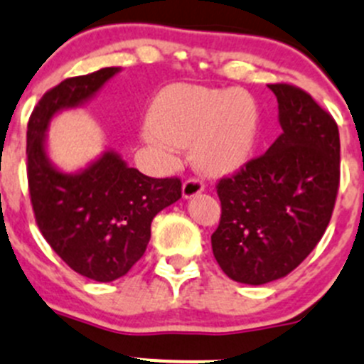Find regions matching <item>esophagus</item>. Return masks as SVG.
<instances>
[{"mask_svg":"<svg viewBox=\"0 0 364 364\" xmlns=\"http://www.w3.org/2000/svg\"><path fill=\"white\" fill-rule=\"evenodd\" d=\"M203 182L198 181V178H189V181L182 183V196L186 198V200H189V198H194L196 194L203 193Z\"/></svg>","mask_w":364,"mask_h":364,"instance_id":"34e87169","label":"esophagus"}]
</instances>
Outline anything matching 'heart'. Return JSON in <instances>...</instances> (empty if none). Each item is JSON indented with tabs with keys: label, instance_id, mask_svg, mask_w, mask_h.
<instances>
[{
	"label": "heart",
	"instance_id": "obj_1",
	"mask_svg": "<svg viewBox=\"0 0 364 364\" xmlns=\"http://www.w3.org/2000/svg\"><path fill=\"white\" fill-rule=\"evenodd\" d=\"M260 109L246 90L177 85L164 90L150 109L143 139L175 154L194 145V157L210 175H232L253 157Z\"/></svg>",
	"mask_w": 364,
	"mask_h": 364
}]
</instances>
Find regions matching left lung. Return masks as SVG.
Instances as JSON below:
<instances>
[{
    "label": "left lung",
    "instance_id": "left-lung-1",
    "mask_svg": "<svg viewBox=\"0 0 364 364\" xmlns=\"http://www.w3.org/2000/svg\"><path fill=\"white\" fill-rule=\"evenodd\" d=\"M282 134L258 159L218 183L221 221L212 251L228 278L265 285L285 278L318 244L340 183V132L311 95L267 85Z\"/></svg>",
    "mask_w": 364,
    "mask_h": 364
}]
</instances>
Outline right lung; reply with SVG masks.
Returning a JSON list of instances; mask_svg holds the SVG:
<instances>
[{"instance_id":"obj_1","label":"right lung","mask_w":364,"mask_h":364,"mask_svg":"<svg viewBox=\"0 0 364 364\" xmlns=\"http://www.w3.org/2000/svg\"><path fill=\"white\" fill-rule=\"evenodd\" d=\"M120 67L61 81L49 90L28 122V183L42 235L77 274L109 283L143 257L152 219L182 196L178 178H152L107 149L75 171L49 157L48 131L61 111L77 109L97 95Z\"/></svg>"}]
</instances>
